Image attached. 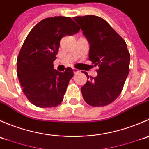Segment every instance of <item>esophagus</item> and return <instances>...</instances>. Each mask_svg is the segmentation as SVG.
<instances>
[{"label":"esophagus","mask_w":149,"mask_h":149,"mask_svg":"<svg viewBox=\"0 0 149 149\" xmlns=\"http://www.w3.org/2000/svg\"><path fill=\"white\" fill-rule=\"evenodd\" d=\"M73 72H74V74H78V73L79 72V70H77V69L75 68H73Z\"/></svg>","instance_id":"esophagus-1"}]
</instances>
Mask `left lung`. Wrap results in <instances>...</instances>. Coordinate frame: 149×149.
I'll return each instance as SVG.
<instances>
[{"instance_id": "1", "label": "left lung", "mask_w": 149, "mask_h": 149, "mask_svg": "<svg viewBox=\"0 0 149 149\" xmlns=\"http://www.w3.org/2000/svg\"><path fill=\"white\" fill-rule=\"evenodd\" d=\"M73 19L90 44L89 59L99 67L97 76L90 77L81 87L82 96L91 106H105L120 95L129 73L130 54L126 43L102 18L88 15ZM84 73L89 78L88 74Z\"/></svg>"}]
</instances>
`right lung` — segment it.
I'll return each instance as SVG.
<instances>
[{
  "instance_id": "right-lung-1",
  "label": "right lung",
  "mask_w": 149,
  "mask_h": 149,
  "mask_svg": "<svg viewBox=\"0 0 149 149\" xmlns=\"http://www.w3.org/2000/svg\"><path fill=\"white\" fill-rule=\"evenodd\" d=\"M79 26L70 17L54 16L38 23L24 41L17 58V76L23 92L33 105L52 108L62 102L73 70L54 69L60 40L77 33Z\"/></svg>"
}]
</instances>
